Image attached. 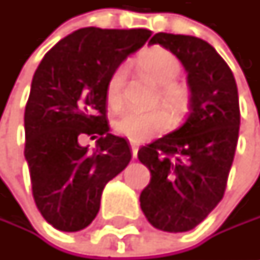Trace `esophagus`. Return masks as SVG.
<instances>
[{
  "instance_id": "34e87169",
  "label": "esophagus",
  "mask_w": 260,
  "mask_h": 260,
  "mask_svg": "<svg viewBox=\"0 0 260 260\" xmlns=\"http://www.w3.org/2000/svg\"><path fill=\"white\" fill-rule=\"evenodd\" d=\"M130 146H132V153H133V157H137V150H139V145L136 142H130Z\"/></svg>"
}]
</instances>
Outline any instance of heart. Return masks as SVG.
<instances>
[{
	"label": "heart",
	"instance_id": "b5f03b06",
	"mask_svg": "<svg viewBox=\"0 0 260 260\" xmlns=\"http://www.w3.org/2000/svg\"><path fill=\"white\" fill-rule=\"evenodd\" d=\"M140 72L159 86V94L166 107L174 113L181 114L188 104V91L184 85L174 82L181 71L179 59L164 47H150L143 50L136 59ZM124 68L115 69L107 84V103L111 108H118L123 103ZM169 124V114L164 108L139 110L130 108L120 115L115 127L118 133L132 142H143L160 133Z\"/></svg>",
	"mask_w": 260,
	"mask_h": 260
}]
</instances>
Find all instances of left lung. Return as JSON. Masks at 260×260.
<instances>
[{
	"instance_id": "left-lung-1",
	"label": "left lung",
	"mask_w": 260,
	"mask_h": 260,
	"mask_svg": "<svg viewBox=\"0 0 260 260\" xmlns=\"http://www.w3.org/2000/svg\"><path fill=\"white\" fill-rule=\"evenodd\" d=\"M149 45L165 47L182 63L189 111L174 132L139 149V160L150 171L140 207L153 227L182 233L200 224L224 195L239 139L237 85L224 59L203 39L156 33Z\"/></svg>"
}]
</instances>
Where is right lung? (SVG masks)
<instances>
[{
  "label": "right lung",
  "mask_w": 260,
  "mask_h": 260,
  "mask_svg": "<svg viewBox=\"0 0 260 260\" xmlns=\"http://www.w3.org/2000/svg\"><path fill=\"white\" fill-rule=\"evenodd\" d=\"M150 35L146 28H79L36 69L24 113V156L36 205L60 232L92 223L104 186L132 159L124 137L110 133L107 84ZM95 134L102 137L94 151L79 145V137Z\"/></svg>",
  "instance_id": "right-lung-1"
}]
</instances>
